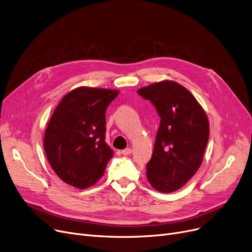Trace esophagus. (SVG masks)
<instances>
[{"instance_id": "esophagus-1", "label": "esophagus", "mask_w": 252, "mask_h": 252, "mask_svg": "<svg viewBox=\"0 0 252 252\" xmlns=\"http://www.w3.org/2000/svg\"><path fill=\"white\" fill-rule=\"evenodd\" d=\"M130 153H132V149L130 148H126V149L122 150V155H124V156H128V155H130Z\"/></svg>"}]
</instances>
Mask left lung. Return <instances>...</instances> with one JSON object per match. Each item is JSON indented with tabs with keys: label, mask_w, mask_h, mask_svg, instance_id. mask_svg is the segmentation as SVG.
<instances>
[{
	"label": "left lung",
	"mask_w": 252,
	"mask_h": 252,
	"mask_svg": "<svg viewBox=\"0 0 252 252\" xmlns=\"http://www.w3.org/2000/svg\"><path fill=\"white\" fill-rule=\"evenodd\" d=\"M160 116L152 157L146 166L151 187L159 192L181 189L198 171L209 139V120L184 86L162 80L138 90Z\"/></svg>",
	"instance_id": "obj_1"
}]
</instances>
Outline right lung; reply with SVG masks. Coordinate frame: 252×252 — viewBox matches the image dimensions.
<instances>
[{
	"label": "right lung",
	"mask_w": 252,
	"mask_h": 252,
	"mask_svg": "<svg viewBox=\"0 0 252 252\" xmlns=\"http://www.w3.org/2000/svg\"><path fill=\"white\" fill-rule=\"evenodd\" d=\"M117 90L80 86L65 94L44 134V150L58 176L85 189L101 179L113 150L105 141L106 109Z\"/></svg>",
	"instance_id": "add662e5"
}]
</instances>
